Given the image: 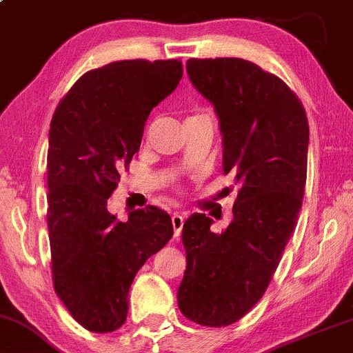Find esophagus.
I'll list each match as a JSON object with an SVG mask.
<instances>
[{
    "label": "esophagus",
    "mask_w": 353,
    "mask_h": 353,
    "mask_svg": "<svg viewBox=\"0 0 353 353\" xmlns=\"http://www.w3.org/2000/svg\"><path fill=\"white\" fill-rule=\"evenodd\" d=\"M172 224H173V230H175V237H178L181 234V229H183L185 216L180 214V212H175V214L172 216Z\"/></svg>",
    "instance_id": "esophagus-1"
}]
</instances>
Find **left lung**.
Listing matches in <instances>:
<instances>
[{
  "instance_id": "obj_1",
  "label": "left lung",
  "mask_w": 353,
  "mask_h": 353,
  "mask_svg": "<svg viewBox=\"0 0 353 353\" xmlns=\"http://www.w3.org/2000/svg\"><path fill=\"white\" fill-rule=\"evenodd\" d=\"M186 72L214 106L223 134V168L239 194L224 232L193 214L183 224L186 270L178 307L208 327L234 324L272 281L301 210L310 124L288 85L236 57L190 59Z\"/></svg>"
}]
</instances>
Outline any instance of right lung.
<instances>
[{"label":"right lung","instance_id":"obj_1","mask_svg":"<svg viewBox=\"0 0 353 353\" xmlns=\"http://www.w3.org/2000/svg\"><path fill=\"white\" fill-rule=\"evenodd\" d=\"M181 77L180 60L108 63L78 78L52 117L47 228L54 288L91 332L125 323L134 276L173 236L165 211L147 206L121 223L108 198L141 147L150 111Z\"/></svg>","mask_w":353,"mask_h":353}]
</instances>
